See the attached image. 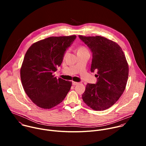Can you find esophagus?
<instances>
[{
    "label": "esophagus",
    "instance_id": "esophagus-1",
    "mask_svg": "<svg viewBox=\"0 0 146 146\" xmlns=\"http://www.w3.org/2000/svg\"><path fill=\"white\" fill-rule=\"evenodd\" d=\"M72 84H73V86H76V85H77V84H79V82H76V81H73V82H72Z\"/></svg>",
    "mask_w": 146,
    "mask_h": 146
}]
</instances>
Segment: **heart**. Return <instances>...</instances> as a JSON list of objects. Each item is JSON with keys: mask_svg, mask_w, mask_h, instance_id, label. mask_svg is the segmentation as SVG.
<instances>
[{"mask_svg": "<svg viewBox=\"0 0 146 146\" xmlns=\"http://www.w3.org/2000/svg\"><path fill=\"white\" fill-rule=\"evenodd\" d=\"M88 52L87 48L84 46H80L77 48V53H83V52ZM66 53L65 54V55Z\"/></svg>", "mask_w": 146, "mask_h": 146, "instance_id": "b5f03b06", "label": "heart"}]
</instances>
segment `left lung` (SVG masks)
<instances>
[{"instance_id":"8db88e82","label":"left lung","mask_w":146,"mask_h":146,"mask_svg":"<svg viewBox=\"0 0 146 146\" xmlns=\"http://www.w3.org/2000/svg\"><path fill=\"white\" fill-rule=\"evenodd\" d=\"M80 38L92 52L91 71L97 72L96 84L88 83L82 98L86 105L96 111L111 107L125 89L129 66L122 48L114 41L100 36Z\"/></svg>"}]
</instances>
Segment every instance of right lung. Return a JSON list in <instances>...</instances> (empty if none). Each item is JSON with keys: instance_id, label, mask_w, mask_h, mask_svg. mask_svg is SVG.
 <instances>
[{"instance_id": "1", "label": "right lung", "mask_w": 146, "mask_h": 146, "mask_svg": "<svg viewBox=\"0 0 146 146\" xmlns=\"http://www.w3.org/2000/svg\"><path fill=\"white\" fill-rule=\"evenodd\" d=\"M76 37L51 36L33 43L27 50L20 76L24 90L38 107L50 109L64 100L72 82L52 74L60 66L66 49Z\"/></svg>"}]
</instances>
